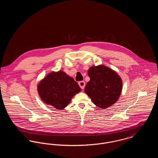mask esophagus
<instances>
[{
  "mask_svg": "<svg viewBox=\"0 0 158 158\" xmlns=\"http://www.w3.org/2000/svg\"><path fill=\"white\" fill-rule=\"evenodd\" d=\"M79 85L80 86V87L81 88V89H83L85 86V82L84 81H81L79 82Z\"/></svg>",
  "mask_w": 158,
  "mask_h": 158,
  "instance_id": "34e87169",
  "label": "esophagus"
}]
</instances>
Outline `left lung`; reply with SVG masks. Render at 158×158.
Segmentation results:
<instances>
[{
    "label": "left lung",
    "mask_w": 158,
    "mask_h": 158,
    "mask_svg": "<svg viewBox=\"0 0 158 158\" xmlns=\"http://www.w3.org/2000/svg\"><path fill=\"white\" fill-rule=\"evenodd\" d=\"M85 92L94 104L105 109L115 104L120 96L123 82L117 73L104 65L90 67Z\"/></svg>",
    "instance_id": "8db88e82"
}]
</instances>
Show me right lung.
Instances as JSON below:
<instances>
[{
    "mask_svg": "<svg viewBox=\"0 0 158 158\" xmlns=\"http://www.w3.org/2000/svg\"><path fill=\"white\" fill-rule=\"evenodd\" d=\"M37 90L45 104L63 110L81 89L73 78L60 70L46 75L38 84Z\"/></svg>",
    "mask_w": 158,
    "mask_h": 158,
    "instance_id": "1",
    "label": "right lung"
}]
</instances>
